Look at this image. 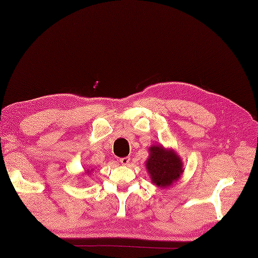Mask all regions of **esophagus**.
I'll return each instance as SVG.
<instances>
[{"label":"esophagus","mask_w":258,"mask_h":258,"mask_svg":"<svg viewBox=\"0 0 258 258\" xmlns=\"http://www.w3.org/2000/svg\"><path fill=\"white\" fill-rule=\"evenodd\" d=\"M130 161H131V157H128V156L119 158V162H120V164H123V165H128Z\"/></svg>","instance_id":"34e87169"}]
</instances>
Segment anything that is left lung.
<instances>
[{"mask_svg": "<svg viewBox=\"0 0 258 258\" xmlns=\"http://www.w3.org/2000/svg\"><path fill=\"white\" fill-rule=\"evenodd\" d=\"M146 167L152 182L163 188L176 182L183 173L180 158L173 151H165L161 146L151 147Z\"/></svg>", "mask_w": 258, "mask_h": 258, "instance_id": "obj_1", "label": "left lung"}]
</instances>
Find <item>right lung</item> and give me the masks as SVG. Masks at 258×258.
<instances>
[{
	"instance_id": "add662e5",
	"label": "right lung",
	"mask_w": 258,
	"mask_h": 258,
	"mask_svg": "<svg viewBox=\"0 0 258 258\" xmlns=\"http://www.w3.org/2000/svg\"><path fill=\"white\" fill-rule=\"evenodd\" d=\"M87 172H89V171H87Z\"/></svg>"
}]
</instances>
